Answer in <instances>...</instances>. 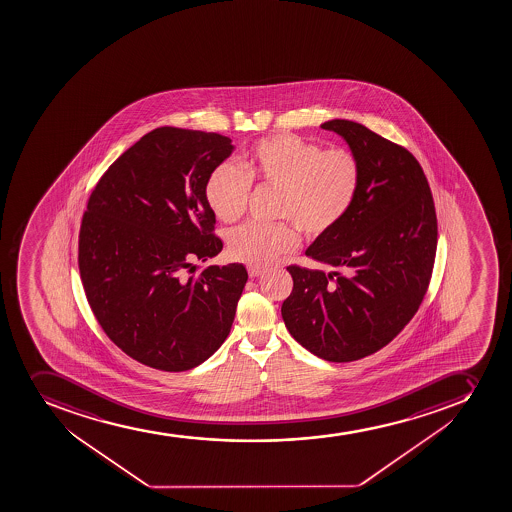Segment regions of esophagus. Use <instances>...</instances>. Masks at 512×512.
Returning a JSON list of instances; mask_svg holds the SVG:
<instances>
[{
    "label": "esophagus",
    "instance_id": "esophagus-1",
    "mask_svg": "<svg viewBox=\"0 0 512 512\" xmlns=\"http://www.w3.org/2000/svg\"><path fill=\"white\" fill-rule=\"evenodd\" d=\"M247 270L248 275H250V279H257V277H260V275L265 272V269H262V267H255V265H250Z\"/></svg>",
    "mask_w": 512,
    "mask_h": 512
}]
</instances>
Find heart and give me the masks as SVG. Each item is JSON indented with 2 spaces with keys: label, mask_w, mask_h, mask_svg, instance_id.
<instances>
[{
  "label": "heart",
  "mask_w": 512,
  "mask_h": 512,
  "mask_svg": "<svg viewBox=\"0 0 512 512\" xmlns=\"http://www.w3.org/2000/svg\"><path fill=\"white\" fill-rule=\"evenodd\" d=\"M362 162L347 147L322 148L292 133L255 143L243 158L213 168L205 183V200L213 215L237 222L247 210L252 183L279 192L272 227L247 223L228 237V253L238 262L267 265L299 245V232L319 240L334 232L354 207L362 187Z\"/></svg>",
  "instance_id": "obj_1"
}]
</instances>
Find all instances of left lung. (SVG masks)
<instances>
[{
    "label": "left lung",
    "instance_id": "8db88e82",
    "mask_svg": "<svg viewBox=\"0 0 512 512\" xmlns=\"http://www.w3.org/2000/svg\"><path fill=\"white\" fill-rule=\"evenodd\" d=\"M320 127L359 155L362 187L344 222L305 252L332 272L287 267L294 289L282 317L312 354L352 362L389 344L419 310L436 260V207L407 148L349 120Z\"/></svg>",
    "mask_w": 512,
    "mask_h": 512
}]
</instances>
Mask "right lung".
I'll list each match as a JSON object with an SVG mask.
<instances>
[{"label": "right lung", "mask_w": 512, "mask_h": 512, "mask_svg": "<svg viewBox=\"0 0 512 512\" xmlns=\"http://www.w3.org/2000/svg\"><path fill=\"white\" fill-rule=\"evenodd\" d=\"M232 140L160 127L122 153L88 198L78 267L88 304L108 339L140 364L182 372L227 339L247 282L242 264L193 260L222 252L205 200Z\"/></svg>", "instance_id": "1"}]
</instances>
